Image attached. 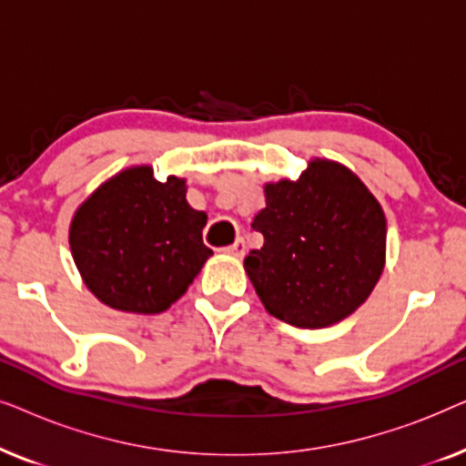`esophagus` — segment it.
Here are the masks:
<instances>
[{
	"instance_id": "esophagus-1",
	"label": "esophagus",
	"mask_w": 466,
	"mask_h": 466,
	"mask_svg": "<svg viewBox=\"0 0 466 466\" xmlns=\"http://www.w3.org/2000/svg\"><path fill=\"white\" fill-rule=\"evenodd\" d=\"M225 254H228V257H233V258H244V254H246L244 239H235V244L225 248Z\"/></svg>"
}]
</instances>
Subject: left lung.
Returning a JSON list of instances; mask_svg holds the SVG:
<instances>
[{"label":"left lung","mask_w":466,"mask_h":466,"mask_svg":"<svg viewBox=\"0 0 466 466\" xmlns=\"http://www.w3.org/2000/svg\"><path fill=\"white\" fill-rule=\"evenodd\" d=\"M252 228L265 244L244 269L271 316L324 329L354 314L386 265V216L346 165L311 158L297 180L267 182Z\"/></svg>","instance_id":"obj_1"}]
</instances>
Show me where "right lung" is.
<instances>
[{
    "instance_id": "add662e5",
    "label": "right lung",
    "mask_w": 466,
    "mask_h": 466,
    "mask_svg": "<svg viewBox=\"0 0 466 466\" xmlns=\"http://www.w3.org/2000/svg\"><path fill=\"white\" fill-rule=\"evenodd\" d=\"M208 214L190 208L187 180L158 182L152 165H131L99 184L69 222L82 282L107 308L152 316L180 299L212 250Z\"/></svg>"
}]
</instances>
